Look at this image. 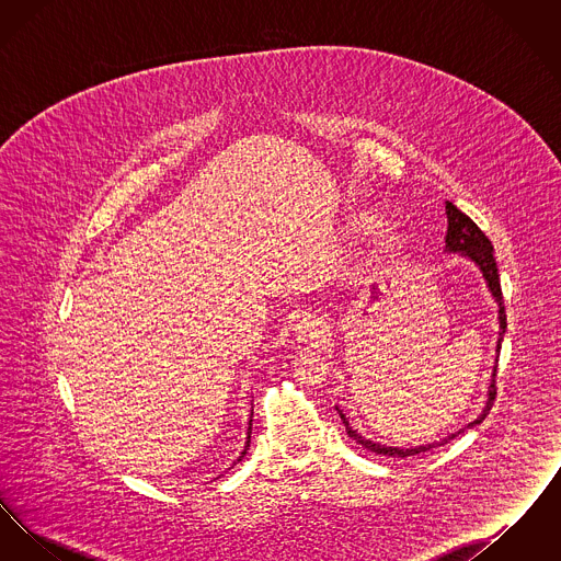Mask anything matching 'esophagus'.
Here are the masks:
<instances>
[{
  "label": "esophagus",
  "mask_w": 561,
  "mask_h": 561,
  "mask_svg": "<svg viewBox=\"0 0 561 561\" xmlns=\"http://www.w3.org/2000/svg\"><path fill=\"white\" fill-rule=\"evenodd\" d=\"M294 334L300 343H320L325 336V323L318 316L305 313L294 325Z\"/></svg>",
  "instance_id": "esophagus-1"
}]
</instances>
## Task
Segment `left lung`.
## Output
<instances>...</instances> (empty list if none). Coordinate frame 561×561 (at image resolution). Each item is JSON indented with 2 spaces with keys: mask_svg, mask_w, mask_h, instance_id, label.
<instances>
[{
  "mask_svg": "<svg viewBox=\"0 0 561 561\" xmlns=\"http://www.w3.org/2000/svg\"><path fill=\"white\" fill-rule=\"evenodd\" d=\"M446 214H448V233H446V250L448 252H460L462 256L471 259L478 267H480L481 275L490 288V293L494 296V300L499 302V321H501V332H499V345L496 351L501 353V343H503V336H505V328H507V316H505V302H503V290H501V277H499V267H496V261H494V248H492V241L488 240V236L481 231L480 227L467 216L465 213H460L453 202H446ZM496 398V368L492 374V380H490V387H488V401L481 410L480 416L469 423L467 427H476L480 425L481 421L490 414L492 410V403ZM339 410V408H336ZM341 419H343V425L347 428L348 437H353L359 446H364L366 450H370L374 454H382V456H393V458H408V456H419V454H425L431 448H437V446H444L448 444L450 439H454L458 433H462L465 428L456 431L453 435H448L446 439L442 442H435V444H427V446H414V448H391V446H380V444H374L373 439H366L362 437L355 428L348 427V421L345 419V414L339 410Z\"/></svg>",
  "mask_w": 561,
  "mask_h": 561,
  "instance_id": "8db88e82",
  "label": "left lung"
}]
</instances>
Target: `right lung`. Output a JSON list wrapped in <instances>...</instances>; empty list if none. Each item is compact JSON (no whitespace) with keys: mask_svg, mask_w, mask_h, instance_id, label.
Segmentation results:
<instances>
[{"mask_svg":"<svg viewBox=\"0 0 561 561\" xmlns=\"http://www.w3.org/2000/svg\"><path fill=\"white\" fill-rule=\"evenodd\" d=\"M250 427H248V437H245V446H243V450H241L240 458L238 460H241L243 456H245V453H248V448H250V435H252V416H250V423H248Z\"/></svg>","mask_w":561,"mask_h":561,"instance_id":"right-lung-1","label":"right lung"}]
</instances>
